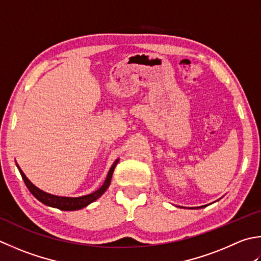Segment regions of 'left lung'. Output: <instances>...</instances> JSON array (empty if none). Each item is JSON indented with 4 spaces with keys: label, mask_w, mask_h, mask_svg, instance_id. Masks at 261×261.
Returning <instances> with one entry per match:
<instances>
[{
    "label": "left lung",
    "mask_w": 261,
    "mask_h": 261,
    "mask_svg": "<svg viewBox=\"0 0 261 261\" xmlns=\"http://www.w3.org/2000/svg\"><path fill=\"white\" fill-rule=\"evenodd\" d=\"M198 208H202V207H198Z\"/></svg>",
    "instance_id": "left-lung-1"
}]
</instances>
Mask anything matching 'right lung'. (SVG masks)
Returning <instances> with one entry per match:
<instances>
[{
  "label": "right lung",
  "instance_id": "add662e5",
  "mask_svg": "<svg viewBox=\"0 0 261 261\" xmlns=\"http://www.w3.org/2000/svg\"><path fill=\"white\" fill-rule=\"evenodd\" d=\"M117 163H119V160H116L113 165L111 166L109 173H107V176L105 178V181L103 183V186H101L98 190H96L95 192L90 193V195H86L83 197H60V196H54V195H50V193L45 192L43 190H40L36 186H34L32 182L28 180V177L24 175V173L21 171V168L19 167V165H17V167L19 168V172L20 174H21L22 180L24 182V185L27 186L28 190L32 192V195L39 200L40 202H43L44 205L46 206H49V207H54V208H58L61 209V211H66V212H70V211H78V209L81 208H85L89 205V203L94 202L95 200H97L103 193L107 190V188L110 187L111 185V180H112V175H113V172H114V168L117 165Z\"/></svg>",
  "mask_w": 261,
  "mask_h": 261
}]
</instances>
